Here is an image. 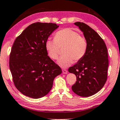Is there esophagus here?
Returning <instances> with one entry per match:
<instances>
[{
	"label": "esophagus",
	"instance_id": "esophagus-1",
	"mask_svg": "<svg viewBox=\"0 0 120 120\" xmlns=\"http://www.w3.org/2000/svg\"><path fill=\"white\" fill-rule=\"evenodd\" d=\"M62 73H63L64 74H67L68 71L66 70V69H62Z\"/></svg>",
	"mask_w": 120,
	"mask_h": 120
}]
</instances>
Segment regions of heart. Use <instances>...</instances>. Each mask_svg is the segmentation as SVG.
I'll return each instance as SVG.
<instances>
[{
    "label": "heart",
    "mask_w": 120,
    "mask_h": 120,
    "mask_svg": "<svg viewBox=\"0 0 120 120\" xmlns=\"http://www.w3.org/2000/svg\"><path fill=\"white\" fill-rule=\"evenodd\" d=\"M63 55L58 60V64L66 67L74 62L81 60L87 52L88 42L85 37L71 28L60 30L55 33L54 39L48 38L45 42V49L50 58L58 59L60 49Z\"/></svg>",
    "instance_id": "heart-1"
}]
</instances>
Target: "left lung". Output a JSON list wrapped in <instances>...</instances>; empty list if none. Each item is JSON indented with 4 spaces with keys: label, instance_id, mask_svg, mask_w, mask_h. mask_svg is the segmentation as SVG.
Wrapping results in <instances>:
<instances>
[{
    "label": "left lung",
    "instance_id": "1",
    "mask_svg": "<svg viewBox=\"0 0 120 120\" xmlns=\"http://www.w3.org/2000/svg\"><path fill=\"white\" fill-rule=\"evenodd\" d=\"M74 24L83 32L88 48L85 56L69 68V72L76 76V81L71 89L78 95L88 97L101 90L107 81L108 51L104 41L93 28L82 22Z\"/></svg>",
    "mask_w": 120,
    "mask_h": 120
}]
</instances>
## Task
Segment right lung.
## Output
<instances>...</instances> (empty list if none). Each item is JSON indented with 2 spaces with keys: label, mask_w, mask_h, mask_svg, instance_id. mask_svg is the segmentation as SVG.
<instances>
[{
  "label": "right lung",
  "mask_w": 120,
  "mask_h": 120,
  "mask_svg": "<svg viewBox=\"0 0 120 120\" xmlns=\"http://www.w3.org/2000/svg\"><path fill=\"white\" fill-rule=\"evenodd\" d=\"M58 27L55 23H33L14 40L10 69L15 87L28 97L38 99L47 95L54 78L62 73L45 49L46 40Z\"/></svg>",
  "instance_id": "add662e5"
}]
</instances>
